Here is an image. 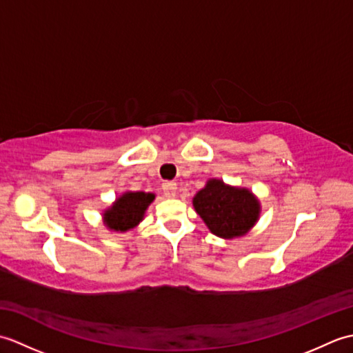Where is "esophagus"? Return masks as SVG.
I'll list each match as a JSON object with an SVG mask.
<instances>
[{"label": "esophagus", "mask_w": 353, "mask_h": 353, "mask_svg": "<svg viewBox=\"0 0 353 353\" xmlns=\"http://www.w3.org/2000/svg\"><path fill=\"white\" fill-rule=\"evenodd\" d=\"M162 190L167 197H174V194L177 191V185H176V182H163Z\"/></svg>", "instance_id": "esophagus-1"}]
</instances>
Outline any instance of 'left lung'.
<instances>
[{"instance_id":"obj_1","label":"left lung","mask_w":353,"mask_h":353,"mask_svg":"<svg viewBox=\"0 0 353 353\" xmlns=\"http://www.w3.org/2000/svg\"><path fill=\"white\" fill-rule=\"evenodd\" d=\"M196 212L214 235L232 239L243 236L259 219V200L245 188L226 185L220 179L208 181L192 199Z\"/></svg>"}]
</instances>
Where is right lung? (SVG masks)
<instances>
[{
    "label": "right lung",
    "mask_w": 353,
    "mask_h": 353,
    "mask_svg": "<svg viewBox=\"0 0 353 353\" xmlns=\"http://www.w3.org/2000/svg\"><path fill=\"white\" fill-rule=\"evenodd\" d=\"M154 200V194L142 191H127L119 196L115 203L103 214L104 224L115 232H125L133 228L144 219L148 205Z\"/></svg>",
    "instance_id": "right-lung-1"
}]
</instances>
